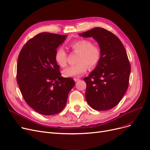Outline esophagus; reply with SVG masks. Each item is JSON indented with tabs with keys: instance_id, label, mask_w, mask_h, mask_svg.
<instances>
[{
	"instance_id": "34e87169",
	"label": "esophagus",
	"mask_w": 150,
	"mask_h": 150,
	"mask_svg": "<svg viewBox=\"0 0 150 150\" xmlns=\"http://www.w3.org/2000/svg\"><path fill=\"white\" fill-rule=\"evenodd\" d=\"M79 80H80V78H74V81H75V82H76V81H78Z\"/></svg>"
}]
</instances>
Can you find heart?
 <instances>
[{"label": "heart", "instance_id": "heart-1", "mask_svg": "<svg viewBox=\"0 0 150 150\" xmlns=\"http://www.w3.org/2000/svg\"><path fill=\"white\" fill-rule=\"evenodd\" d=\"M74 52L79 53L77 64L70 66L63 70L66 77L80 76L87 72L88 66L90 69L96 67L101 58V51L99 47L93 45L91 41L78 39L71 42L69 45ZM54 59L57 64L64 67L67 65V53L62 48H58L54 54Z\"/></svg>", "mask_w": 150, "mask_h": 150}]
</instances>
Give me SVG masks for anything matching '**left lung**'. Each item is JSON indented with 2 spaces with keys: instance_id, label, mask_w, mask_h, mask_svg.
Segmentation results:
<instances>
[{
  "instance_id": "8db88e82",
  "label": "left lung",
  "mask_w": 150,
  "mask_h": 150,
  "mask_svg": "<svg viewBox=\"0 0 150 150\" xmlns=\"http://www.w3.org/2000/svg\"><path fill=\"white\" fill-rule=\"evenodd\" d=\"M79 35L93 38L101 51L98 64L84 78L86 100L97 111L109 110L119 103L128 88L131 66L127 53L120 39L103 28H93Z\"/></svg>"
}]
</instances>
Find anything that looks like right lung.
Instances as JSON below:
<instances>
[{
	"instance_id": "add662e5",
	"label": "right lung",
	"mask_w": 150,
	"mask_h": 150,
	"mask_svg": "<svg viewBox=\"0 0 150 150\" xmlns=\"http://www.w3.org/2000/svg\"><path fill=\"white\" fill-rule=\"evenodd\" d=\"M67 35L41 33L30 39L21 50L17 81L27 103L45 115L60 112L75 86L72 78L61 76L54 54Z\"/></svg>"
}]
</instances>
